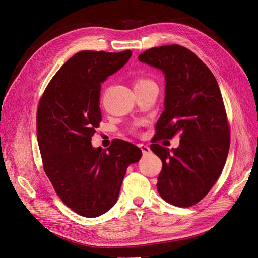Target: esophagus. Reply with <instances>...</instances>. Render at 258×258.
I'll return each mask as SVG.
<instances>
[{
	"instance_id": "1",
	"label": "esophagus",
	"mask_w": 258,
	"mask_h": 258,
	"mask_svg": "<svg viewBox=\"0 0 258 258\" xmlns=\"http://www.w3.org/2000/svg\"><path fill=\"white\" fill-rule=\"evenodd\" d=\"M139 148L141 149V151H143V154H149L151 152V150H150V148H149L147 145H143V144H140L139 145Z\"/></svg>"
}]
</instances>
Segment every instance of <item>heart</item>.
Returning a JSON list of instances; mask_svg holds the SVG:
<instances>
[{
  "label": "heart",
  "instance_id": "1",
  "mask_svg": "<svg viewBox=\"0 0 258 258\" xmlns=\"http://www.w3.org/2000/svg\"><path fill=\"white\" fill-rule=\"evenodd\" d=\"M151 84H154V82L151 79H149L145 76H141V75H137V76L134 77V87L135 88L144 87V86L151 85Z\"/></svg>",
  "mask_w": 258,
  "mask_h": 258
}]
</instances>
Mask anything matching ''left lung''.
Wrapping results in <instances>:
<instances>
[{
    "mask_svg": "<svg viewBox=\"0 0 258 258\" xmlns=\"http://www.w3.org/2000/svg\"><path fill=\"white\" fill-rule=\"evenodd\" d=\"M165 74V109L156 123L151 150L162 160L157 190L167 203L192 207L209 193L225 165L230 128L223 97L208 66L179 45L150 48L139 54ZM179 132L180 146L158 145Z\"/></svg>",
    "mask_w": 258,
    "mask_h": 258,
    "instance_id": "1",
    "label": "left lung"
}]
</instances>
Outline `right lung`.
I'll list each match as a JSON object with an SVG mask.
<instances>
[{
	"label": "right lung",
	"instance_id": "1",
	"mask_svg": "<svg viewBox=\"0 0 258 258\" xmlns=\"http://www.w3.org/2000/svg\"><path fill=\"white\" fill-rule=\"evenodd\" d=\"M131 55V50L74 54L39 99L36 132L44 170L61 201L82 217L96 218L111 209L128 165L141 157L137 146L122 139L107 150L91 145L102 121L101 84Z\"/></svg>",
	"mask_w": 258,
	"mask_h": 258
}]
</instances>
